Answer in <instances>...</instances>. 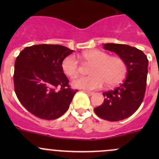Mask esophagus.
Wrapping results in <instances>:
<instances>
[{"label": "esophagus", "mask_w": 159, "mask_h": 159, "mask_svg": "<svg viewBox=\"0 0 159 159\" xmlns=\"http://www.w3.org/2000/svg\"><path fill=\"white\" fill-rule=\"evenodd\" d=\"M84 92H85L87 94H89V95H93V94H94V92H93V91H84Z\"/></svg>", "instance_id": "esophagus-1"}]
</instances>
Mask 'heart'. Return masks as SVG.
<instances>
[{
	"mask_svg": "<svg viewBox=\"0 0 159 159\" xmlns=\"http://www.w3.org/2000/svg\"><path fill=\"white\" fill-rule=\"evenodd\" d=\"M84 64L91 65L90 76L78 77L72 81L76 89L94 90L100 89L106 83L107 86H114L121 82L127 72V66L121 57L110 56L109 54L98 49L89 50L80 56ZM61 68L64 73L74 78L80 71V65L74 56H68L63 60Z\"/></svg>",
	"mask_w": 159,
	"mask_h": 159,
	"instance_id": "1",
	"label": "heart"
}]
</instances>
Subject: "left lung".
<instances>
[{"label":"left lung","mask_w":159,"mask_h":159,"mask_svg":"<svg viewBox=\"0 0 159 159\" xmlns=\"http://www.w3.org/2000/svg\"><path fill=\"white\" fill-rule=\"evenodd\" d=\"M104 48L115 52L125 61L127 76L115 90L103 93L104 103L94 108L102 119L118 121L127 118L140 107L146 89L148 60L141 50L127 44L108 43Z\"/></svg>","instance_id":"8db88e82"}]
</instances>
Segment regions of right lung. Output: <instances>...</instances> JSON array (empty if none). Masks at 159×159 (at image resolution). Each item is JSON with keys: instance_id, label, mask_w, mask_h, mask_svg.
Segmentation results:
<instances>
[{"instance_id": "1", "label": "right lung", "mask_w": 159, "mask_h": 159, "mask_svg": "<svg viewBox=\"0 0 159 159\" xmlns=\"http://www.w3.org/2000/svg\"><path fill=\"white\" fill-rule=\"evenodd\" d=\"M73 50L58 44L26 47L14 64V91L30 113L44 120L63 115L78 90L70 88L61 64Z\"/></svg>"}]
</instances>
